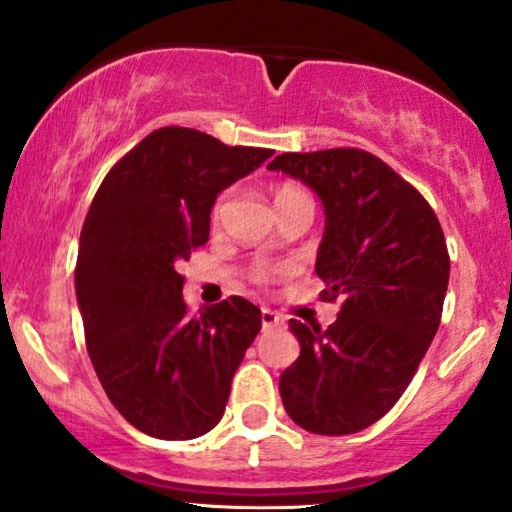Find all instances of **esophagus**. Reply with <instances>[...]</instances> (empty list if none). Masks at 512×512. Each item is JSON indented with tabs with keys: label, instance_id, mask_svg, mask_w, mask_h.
I'll list each match as a JSON object with an SVG mask.
<instances>
[{
	"label": "esophagus",
	"instance_id": "1",
	"mask_svg": "<svg viewBox=\"0 0 512 512\" xmlns=\"http://www.w3.org/2000/svg\"><path fill=\"white\" fill-rule=\"evenodd\" d=\"M285 325V318L278 316L271 309H262V327L264 330H274V327H283Z\"/></svg>",
	"mask_w": 512,
	"mask_h": 512
}]
</instances>
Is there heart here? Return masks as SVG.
Segmentation results:
<instances>
[{"label":"heart","instance_id":"obj_1","mask_svg":"<svg viewBox=\"0 0 512 512\" xmlns=\"http://www.w3.org/2000/svg\"><path fill=\"white\" fill-rule=\"evenodd\" d=\"M297 192H302V189L285 185V187H281V189H278V192H276V201H278V199H283V196H290V194H297ZM224 203H227V194H224L222 199L217 201V206H215V217H220V215H222ZM276 274H278V269H271V267H267V264H257V267L252 269V274H250V276H252V281H255V283L264 285V283L274 281Z\"/></svg>","mask_w":512,"mask_h":512}]
</instances>
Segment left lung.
I'll list each match as a JSON object with an SVG mask.
<instances>
[{
    "mask_svg": "<svg viewBox=\"0 0 512 512\" xmlns=\"http://www.w3.org/2000/svg\"><path fill=\"white\" fill-rule=\"evenodd\" d=\"M267 168L323 201L320 297L344 299L327 330L290 320L302 351L278 381L283 407L304 431L358 433L398 403L438 332L445 234L424 196L365 149L285 152Z\"/></svg>",
    "mask_w": 512,
    "mask_h": 512,
    "instance_id": "8db88e82",
    "label": "left lung"
}]
</instances>
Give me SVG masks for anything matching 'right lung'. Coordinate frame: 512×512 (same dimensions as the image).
<instances>
[{"instance_id":"add662e5","label":"right lung","mask_w":512,"mask_h":512,"mask_svg":"<svg viewBox=\"0 0 512 512\" xmlns=\"http://www.w3.org/2000/svg\"><path fill=\"white\" fill-rule=\"evenodd\" d=\"M271 154L159 128L114 163L88 208L74 269L86 349L112 405L152 438L215 428L262 330V311L236 295L189 316L177 267L208 243L217 194Z\"/></svg>"}]
</instances>
